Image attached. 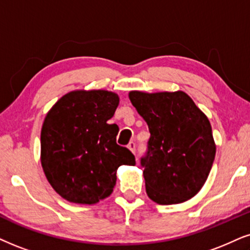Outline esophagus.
<instances>
[{"mask_svg": "<svg viewBox=\"0 0 250 250\" xmlns=\"http://www.w3.org/2000/svg\"><path fill=\"white\" fill-rule=\"evenodd\" d=\"M128 148L131 151L132 153H135V151H136V143H134V142H130V143L128 144Z\"/></svg>", "mask_w": 250, "mask_h": 250, "instance_id": "34e87169", "label": "esophagus"}]
</instances>
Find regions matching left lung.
Wrapping results in <instances>:
<instances>
[{
  "label": "left lung",
  "instance_id": "1",
  "mask_svg": "<svg viewBox=\"0 0 250 250\" xmlns=\"http://www.w3.org/2000/svg\"><path fill=\"white\" fill-rule=\"evenodd\" d=\"M129 99L151 134L141 159L147 196L163 205L190 200L207 181L216 156L209 119L183 91H131Z\"/></svg>",
  "mask_w": 250,
  "mask_h": 250
}]
</instances>
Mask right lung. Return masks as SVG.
<instances>
[{"mask_svg": "<svg viewBox=\"0 0 250 250\" xmlns=\"http://www.w3.org/2000/svg\"><path fill=\"white\" fill-rule=\"evenodd\" d=\"M119 96L105 90L64 94L41 129V166L54 190L69 202L94 204L112 194L116 170L135 157L116 144L119 127L108 125Z\"/></svg>", "mask_w": 250, "mask_h": 250, "instance_id": "1", "label": "right lung"}]
</instances>
